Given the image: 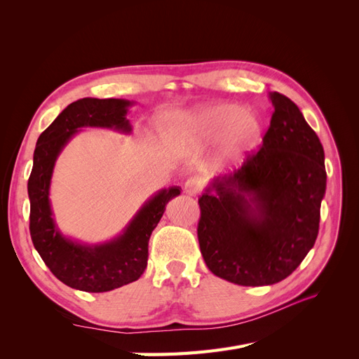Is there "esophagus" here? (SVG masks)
<instances>
[{
	"mask_svg": "<svg viewBox=\"0 0 359 359\" xmlns=\"http://www.w3.org/2000/svg\"><path fill=\"white\" fill-rule=\"evenodd\" d=\"M202 189V182L198 178H189L186 182H184V191L190 196H196V194Z\"/></svg>",
	"mask_w": 359,
	"mask_h": 359,
	"instance_id": "34e87169",
	"label": "esophagus"
}]
</instances>
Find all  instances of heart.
<instances>
[{
	"label": "heart",
	"mask_w": 359,
	"mask_h": 359,
	"mask_svg": "<svg viewBox=\"0 0 359 359\" xmlns=\"http://www.w3.org/2000/svg\"><path fill=\"white\" fill-rule=\"evenodd\" d=\"M161 127L180 144L202 145L227 136L226 153L241 158L253 151L262 137V123L236 103H212L187 112L161 116Z\"/></svg>",
	"instance_id": "b5f03b06"
}]
</instances>
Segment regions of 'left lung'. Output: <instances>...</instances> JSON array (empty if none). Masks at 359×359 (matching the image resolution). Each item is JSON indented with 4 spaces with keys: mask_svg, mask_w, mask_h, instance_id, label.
Returning a JSON list of instances; mask_svg holds the SVG:
<instances>
[{
    "mask_svg": "<svg viewBox=\"0 0 359 359\" xmlns=\"http://www.w3.org/2000/svg\"><path fill=\"white\" fill-rule=\"evenodd\" d=\"M274 106L262 147L199 198L198 240L212 274L240 286L285 280L313 248L327 189L323 147L286 95Z\"/></svg>",
    "mask_w": 359,
    "mask_h": 359,
    "instance_id": "obj_1",
    "label": "left lung"
}]
</instances>
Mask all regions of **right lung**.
Masks as SVG:
<instances>
[{
	"label": "right lung",
	"instance_id": "obj_1",
	"mask_svg": "<svg viewBox=\"0 0 359 359\" xmlns=\"http://www.w3.org/2000/svg\"><path fill=\"white\" fill-rule=\"evenodd\" d=\"M124 99L85 97L70 103L39 139L28 180L29 233L43 262L64 285L83 292H107L136 281L148 262V241L166 203L181 187L163 189L148 199L124 232L104 244H81L62 236L52 217L49 187L57 157L82 127L114 128L130 133Z\"/></svg>",
	"mask_w": 359,
	"mask_h": 359
}]
</instances>
